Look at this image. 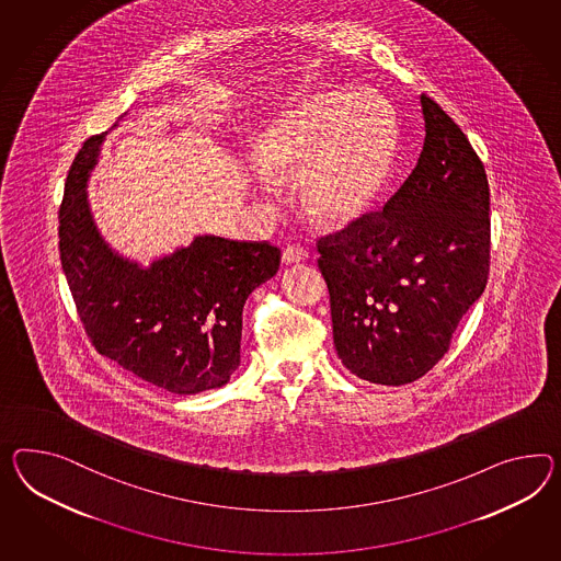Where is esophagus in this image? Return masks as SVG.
<instances>
[{"label":"esophagus","instance_id":"esophagus-1","mask_svg":"<svg viewBox=\"0 0 561 561\" xmlns=\"http://www.w3.org/2000/svg\"><path fill=\"white\" fill-rule=\"evenodd\" d=\"M307 259H309V250L299 244L288 245L287 250L283 252V262H285V264L305 262Z\"/></svg>","mask_w":561,"mask_h":561}]
</instances>
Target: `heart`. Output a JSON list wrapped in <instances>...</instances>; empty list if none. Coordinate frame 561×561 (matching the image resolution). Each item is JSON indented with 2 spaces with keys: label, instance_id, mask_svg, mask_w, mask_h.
Listing matches in <instances>:
<instances>
[{
  "label": "heart",
  "instance_id": "heart-1",
  "mask_svg": "<svg viewBox=\"0 0 561 561\" xmlns=\"http://www.w3.org/2000/svg\"><path fill=\"white\" fill-rule=\"evenodd\" d=\"M394 112L374 91L330 89L311 95L260 145L268 181H297L302 211L344 226L362 216L390 179Z\"/></svg>",
  "mask_w": 561,
  "mask_h": 561
}]
</instances>
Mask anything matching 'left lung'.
<instances>
[{"instance_id": "left-lung-1", "label": "left lung", "mask_w": 561, "mask_h": 561, "mask_svg": "<svg viewBox=\"0 0 561 561\" xmlns=\"http://www.w3.org/2000/svg\"><path fill=\"white\" fill-rule=\"evenodd\" d=\"M425 142L382 211L319 238L333 344L345 368L387 387L415 382L444 358L486 288L490 188L466 134L421 95Z\"/></svg>"}]
</instances>
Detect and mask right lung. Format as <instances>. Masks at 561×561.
I'll return each mask as SVG.
<instances>
[{"label":"right lung","instance_id":"obj_1","mask_svg":"<svg viewBox=\"0 0 561 561\" xmlns=\"http://www.w3.org/2000/svg\"><path fill=\"white\" fill-rule=\"evenodd\" d=\"M105 134L75 157L58 211V250L77 313L101 356L174 394L224 387L240 366L242 309L273 278L280 250L268 242L197 236L150 266L101 238L87 179Z\"/></svg>","mask_w":561,"mask_h":561}]
</instances>
